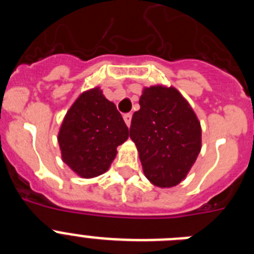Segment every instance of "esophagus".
<instances>
[{"instance_id":"esophagus-1","label":"esophagus","mask_w":254,"mask_h":254,"mask_svg":"<svg viewBox=\"0 0 254 254\" xmlns=\"http://www.w3.org/2000/svg\"><path fill=\"white\" fill-rule=\"evenodd\" d=\"M123 120H125V122H126V125L128 126H131V120H132V114L131 113H126L125 116H123Z\"/></svg>"}]
</instances>
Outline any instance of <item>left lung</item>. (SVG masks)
<instances>
[{
  "label": "left lung",
  "mask_w": 254,
  "mask_h": 254,
  "mask_svg": "<svg viewBox=\"0 0 254 254\" xmlns=\"http://www.w3.org/2000/svg\"><path fill=\"white\" fill-rule=\"evenodd\" d=\"M129 136L142 169L154 186L169 188L186 178L201 150V126L193 109L174 87L143 89Z\"/></svg>",
  "instance_id": "1"
}]
</instances>
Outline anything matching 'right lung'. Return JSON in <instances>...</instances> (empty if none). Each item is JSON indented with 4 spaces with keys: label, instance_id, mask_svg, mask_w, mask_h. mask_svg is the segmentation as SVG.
Here are the masks:
<instances>
[{
    "label": "right lung",
    "instance_id": "add662e5",
    "mask_svg": "<svg viewBox=\"0 0 254 254\" xmlns=\"http://www.w3.org/2000/svg\"><path fill=\"white\" fill-rule=\"evenodd\" d=\"M128 134L114 103L99 87L87 90L69 108L61 126L58 143L62 160L82 178L98 177L111 167L117 147Z\"/></svg>",
    "mask_w": 254,
    "mask_h": 254
}]
</instances>
